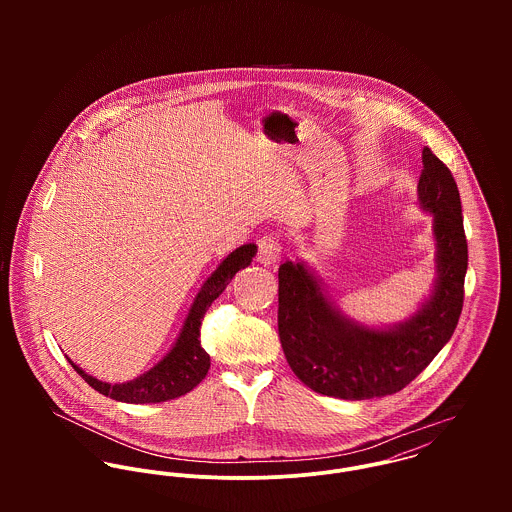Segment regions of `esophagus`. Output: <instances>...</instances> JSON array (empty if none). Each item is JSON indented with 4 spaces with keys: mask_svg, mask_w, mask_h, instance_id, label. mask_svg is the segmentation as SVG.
Masks as SVG:
<instances>
[{
    "mask_svg": "<svg viewBox=\"0 0 512 512\" xmlns=\"http://www.w3.org/2000/svg\"><path fill=\"white\" fill-rule=\"evenodd\" d=\"M280 242L276 236L266 234L258 240V262L264 266H272L276 262H280Z\"/></svg>",
    "mask_w": 512,
    "mask_h": 512,
    "instance_id": "34e87169",
    "label": "esophagus"
}]
</instances>
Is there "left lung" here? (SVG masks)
Here are the masks:
<instances>
[{
    "instance_id": "1",
    "label": "left lung",
    "mask_w": 512,
    "mask_h": 512,
    "mask_svg": "<svg viewBox=\"0 0 512 512\" xmlns=\"http://www.w3.org/2000/svg\"><path fill=\"white\" fill-rule=\"evenodd\" d=\"M418 199L434 213L438 284L432 297L394 329H366L345 319L303 264L278 272V331L295 376L311 390L343 400L388 396L408 386L451 339L465 295L467 238L461 199L449 167L422 151Z\"/></svg>"
}]
</instances>
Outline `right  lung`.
<instances>
[{"label":"right lung","mask_w":512,"mask_h":512,"mask_svg":"<svg viewBox=\"0 0 512 512\" xmlns=\"http://www.w3.org/2000/svg\"><path fill=\"white\" fill-rule=\"evenodd\" d=\"M254 254H256V244H244L222 260V264L213 272V276L205 282V286L195 297V303L189 311V317L183 325V331L177 343L173 345L169 355L151 370H147L146 374L124 384H108L86 374L82 368L74 365L73 361L69 363L84 378L86 384H90L100 394L110 396L118 402L155 404V402H165V400H173L187 394L207 376L211 366V357L201 347L203 317L211 307V303L226 290L234 274L240 268L250 266Z\"/></svg>","instance_id":"add662e5"}]
</instances>
